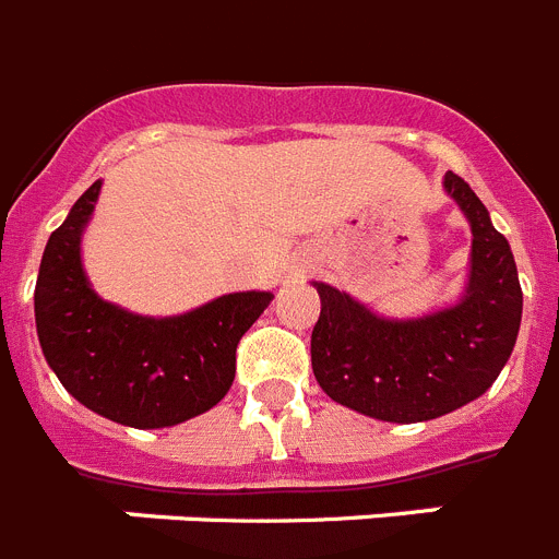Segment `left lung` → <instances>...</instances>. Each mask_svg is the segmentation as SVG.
<instances>
[{
	"instance_id": "obj_1",
	"label": "left lung",
	"mask_w": 559,
	"mask_h": 559,
	"mask_svg": "<svg viewBox=\"0 0 559 559\" xmlns=\"http://www.w3.org/2000/svg\"><path fill=\"white\" fill-rule=\"evenodd\" d=\"M443 189L472 228L466 288L455 305L388 319L328 283L311 333L319 388L342 407L393 424L447 416L492 388L518 342L523 290L509 240L469 183L447 171Z\"/></svg>"
}]
</instances>
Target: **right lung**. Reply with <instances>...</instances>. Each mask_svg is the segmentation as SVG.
Listing matches in <instances>:
<instances>
[{
	"label": "right lung",
	"instance_id": "add662e5",
	"mask_svg": "<svg viewBox=\"0 0 559 559\" xmlns=\"http://www.w3.org/2000/svg\"><path fill=\"white\" fill-rule=\"evenodd\" d=\"M102 180L50 234L33 308L47 365L87 409L135 429L175 427L212 409L237 370V342L274 299L271 290L226 294L178 317H141L102 299L81 262V234Z\"/></svg>",
	"mask_w": 559,
	"mask_h": 559
}]
</instances>
